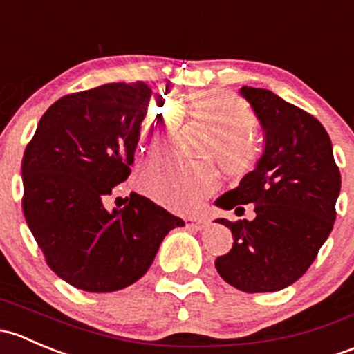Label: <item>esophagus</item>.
<instances>
[{
    "label": "esophagus",
    "mask_w": 354,
    "mask_h": 354,
    "mask_svg": "<svg viewBox=\"0 0 354 354\" xmlns=\"http://www.w3.org/2000/svg\"><path fill=\"white\" fill-rule=\"evenodd\" d=\"M206 225H207L206 218H194V220L187 221V227L189 228H196V230H203Z\"/></svg>",
    "instance_id": "obj_1"
}]
</instances>
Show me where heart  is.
<instances>
[{"label": "heart", "mask_w": 354, "mask_h": 354, "mask_svg": "<svg viewBox=\"0 0 354 354\" xmlns=\"http://www.w3.org/2000/svg\"><path fill=\"white\" fill-rule=\"evenodd\" d=\"M182 112L211 133L206 156L214 158L232 178L254 172L261 160V147L252 136L257 126L254 109L232 90H196L185 97ZM180 115L172 100L151 98L141 122L140 141L150 155L172 145ZM216 170L207 163L191 165L176 158H156L140 170V185L156 203L180 213L196 209L216 187Z\"/></svg>", "instance_id": "1"}]
</instances>
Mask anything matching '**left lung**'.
Instances as JSON below:
<instances>
[{
  "mask_svg": "<svg viewBox=\"0 0 354 354\" xmlns=\"http://www.w3.org/2000/svg\"><path fill=\"white\" fill-rule=\"evenodd\" d=\"M240 92L264 127V155L216 204L235 213L254 204L256 218L216 220L232 230L233 245L214 268L236 290L266 293L290 286L315 261L336 220L341 174L329 134L312 114L269 90Z\"/></svg>",
  "mask_w": 354,
  "mask_h": 354,
  "instance_id": "1",
  "label": "left lung"
}]
</instances>
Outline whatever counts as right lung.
Listing matches in <instances>:
<instances>
[{
	"mask_svg": "<svg viewBox=\"0 0 354 354\" xmlns=\"http://www.w3.org/2000/svg\"><path fill=\"white\" fill-rule=\"evenodd\" d=\"M151 90L107 83L54 102L21 158L25 221L47 266L78 290L107 293L133 285L163 236L184 221L131 192L122 209L104 199L131 174Z\"/></svg>",
	"mask_w": 354,
	"mask_h": 354,
	"instance_id": "add662e5",
	"label": "right lung"
}]
</instances>
